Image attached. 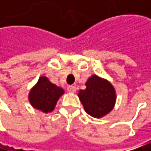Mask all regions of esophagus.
Instances as JSON below:
<instances>
[{"label":"esophagus","mask_w":151,"mask_h":151,"mask_svg":"<svg viewBox=\"0 0 151 151\" xmlns=\"http://www.w3.org/2000/svg\"><path fill=\"white\" fill-rule=\"evenodd\" d=\"M67 91H68L69 92H76V86H68V87H67Z\"/></svg>","instance_id":"34e87169"}]
</instances>
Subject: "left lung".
Masks as SVG:
<instances>
[{
    "instance_id": "8db88e82",
    "label": "left lung",
    "mask_w": 151,
    "mask_h": 151,
    "mask_svg": "<svg viewBox=\"0 0 151 151\" xmlns=\"http://www.w3.org/2000/svg\"><path fill=\"white\" fill-rule=\"evenodd\" d=\"M86 89L81 90L79 97L85 111L94 118H101L113 108L116 95L107 81L92 76L86 83Z\"/></svg>"
}]
</instances>
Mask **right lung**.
I'll use <instances>...</instances> for the list:
<instances>
[{
	"instance_id": "right-lung-1",
	"label": "right lung",
	"mask_w": 151,
	"mask_h": 151,
	"mask_svg": "<svg viewBox=\"0 0 151 151\" xmlns=\"http://www.w3.org/2000/svg\"><path fill=\"white\" fill-rule=\"evenodd\" d=\"M64 90L52 84L48 78L42 76L29 93V101L34 108L44 113L52 112Z\"/></svg>"
}]
</instances>
